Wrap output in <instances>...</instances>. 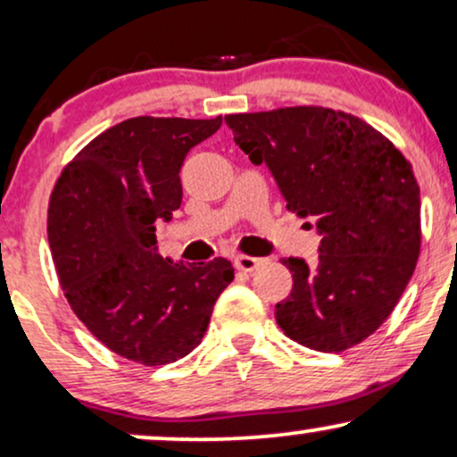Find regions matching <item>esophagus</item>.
<instances>
[{
	"label": "esophagus",
	"mask_w": 457,
	"mask_h": 457,
	"mask_svg": "<svg viewBox=\"0 0 457 457\" xmlns=\"http://www.w3.org/2000/svg\"><path fill=\"white\" fill-rule=\"evenodd\" d=\"M258 262H261V258L245 256V254L235 256V261H233L235 269H237V271H245V273H252V271H254V269L258 267Z\"/></svg>",
	"instance_id": "obj_1"
}]
</instances>
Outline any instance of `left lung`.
Masks as SVG:
<instances>
[{
	"mask_svg": "<svg viewBox=\"0 0 457 457\" xmlns=\"http://www.w3.org/2000/svg\"><path fill=\"white\" fill-rule=\"evenodd\" d=\"M224 120L250 161L273 173L286 207L322 235L313 264L281 258L292 292L275 305L279 328L318 352L358 345L394 312L418 262L421 203L411 162L358 116L320 105Z\"/></svg>",
	"mask_w": 457,
	"mask_h": 457,
	"instance_id": "8db88e82",
	"label": "left lung"
}]
</instances>
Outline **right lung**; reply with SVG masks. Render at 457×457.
<instances>
[{
    "label": "right lung",
    "instance_id": "add662e5",
    "mask_svg": "<svg viewBox=\"0 0 457 457\" xmlns=\"http://www.w3.org/2000/svg\"><path fill=\"white\" fill-rule=\"evenodd\" d=\"M220 125L222 116L129 118L84 145L50 195L48 241L67 303L105 347L137 364L188 356L235 278L227 258H162L154 235L182 203L186 154Z\"/></svg>",
    "mask_w": 457,
    "mask_h": 457
}]
</instances>
